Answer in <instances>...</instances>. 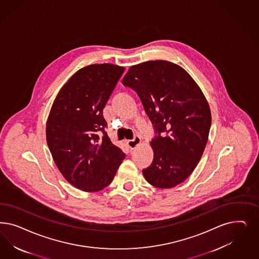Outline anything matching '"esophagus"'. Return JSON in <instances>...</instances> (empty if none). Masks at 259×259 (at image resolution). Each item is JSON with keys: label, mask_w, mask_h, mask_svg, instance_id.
<instances>
[{"label": "esophagus", "mask_w": 259, "mask_h": 259, "mask_svg": "<svg viewBox=\"0 0 259 259\" xmlns=\"http://www.w3.org/2000/svg\"><path fill=\"white\" fill-rule=\"evenodd\" d=\"M140 142H141L140 136H139V135H135L134 137V139L128 140V141L126 142V145H127V147H128L131 150H134V149H135V148L140 144Z\"/></svg>", "instance_id": "esophagus-1"}]
</instances>
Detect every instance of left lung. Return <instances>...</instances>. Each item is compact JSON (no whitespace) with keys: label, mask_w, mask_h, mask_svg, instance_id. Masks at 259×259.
Here are the masks:
<instances>
[{"label":"left lung","mask_w":259,"mask_h":259,"mask_svg":"<svg viewBox=\"0 0 259 259\" xmlns=\"http://www.w3.org/2000/svg\"><path fill=\"white\" fill-rule=\"evenodd\" d=\"M122 83L137 93L155 132L146 180L160 189L182 183L200 160L211 124L200 88L182 67L161 60L131 67Z\"/></svg>","instance_id":"left-lung-1"}]
</instances>
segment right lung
I'll return each instance as SVG.
<instances>
[{
	"label": "right lung",
	"instance_id": "add662e5",
	"mask_svg": "<svg viewBox=\"0 0 259 259\" xmlns=\"http://www.w3.org/2000/svg\"><path fill=\"white\" fill-rule=\"evenodd\" d=\"M125 68L110 64L79 69L60 90L47 123V141L63 176L83 192H99L111 183L125 159L105 131L109 96Z\"/></svg>",
	"mask_w": 259,
	"mask_h": 259
}]
</instances>
